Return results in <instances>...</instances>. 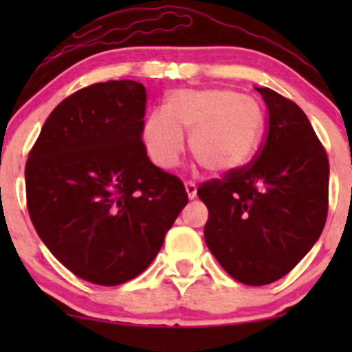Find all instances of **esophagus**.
<instances>
[{"instance_id":"34e87169","label":"esophagus","mask_w":352,"mask_h":352,"mask_svg":"<svg viewBox=\"0 0 352 352\" xmlns=\"http://www.w3.org/2000/svg\"><path fill=\"white\" fill-rule=\"evenodd\" d=\"M185 190H187L188 199H195V197H197V185H195V182H192V180L185 182Z\"/></svg>"}]
</instances>
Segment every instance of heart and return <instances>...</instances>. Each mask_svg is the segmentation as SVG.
Returning a JSON list of instances; mask_svg holds the SVG:
<instances>
[{
  "label": "heart",
  "instance_id": "heart-1",
  "mask_svg": "<svg viewBox=\"0 0 352 352\" xmlns=\"http://www.w3.org/2000/svg\"><path fill=\"white\" fill-rule=\"evenodd\" d=\"M263 132V112L256 100L228 89H177L165 98L162 111L144 122V144L152 162L172 168L188 151L205 170H233L253 155Z\"/></svg>",
  "mask_w": 352,
  "mask_h": 352
}]
</instances>
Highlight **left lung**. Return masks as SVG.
<instances>
[{
	"mask_svg": "<svg viewBox=\"0 0 352 352\" xmlns=\"http://www.w3.org/2000/svg\"><path fill=\"white\" fill-rule=\"evenodd\" d=\"M265 139L243 167L200 184L204 235L230 276L263 286L288 274L316 243L329 205V160L308 117L270 87Z\"/></svg>",
	"mask_w": 352,
	"mask_h": 352,
	"instance_id": "obj_1",
	"label": "left lung"
}]
</instances>
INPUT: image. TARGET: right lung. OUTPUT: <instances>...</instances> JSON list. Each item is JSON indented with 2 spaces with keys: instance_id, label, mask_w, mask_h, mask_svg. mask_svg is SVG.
Returning <instances> with one entry per match:
<instances>
[{
  "instance_id": "add662e5",
  "label": "right lung",
  "mask_w": 352,
  "mask_h": 352,
  "mask_svg": "<svg viewBox=\"0 0 352 352\" xmlns=\"http://www.w3.org/2000/svg\"><path fill=\"white\" fill-rule=\"evenodd\" d=\"M147 91L135 80L82 87L56 106L28 155L26 205L44 245L89 283L139 276L187 205L177 175L142 140Z\"/></svg>"
}]
</instances>
